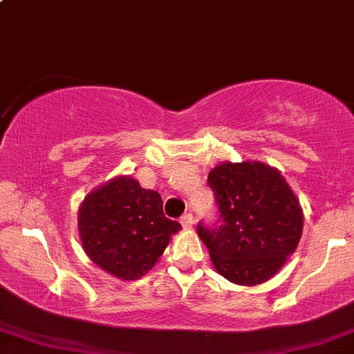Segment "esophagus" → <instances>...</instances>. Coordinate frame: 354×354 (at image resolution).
<instances>
[{"instance_id":"34e87169","label":"esophagus","mask_w":354,"mask_h":354,"mask_svg":"<svg viewBox=\"0 0 354 354\" xmlns=\"http://www.w3.org/2000/svg\"><path fill=\"white\" fill-rule=\"evenodd\" d=\"M192 221H194V219H192L191 212H187V214H184V216H182V218H180V224H182V226H184V227H191V226H192Z\"/></svg>"}]
</instances>
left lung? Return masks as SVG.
Returning <instances> with one entry per match:
<instances>
[{"label":"left lung","instance_id":"1","mask_svg":"<svg viewBox=\"0 0 354 354\" xmlns=\"http://www.w3.org/2000/svg\"><path fill=\"white\" fill-rule=\"evenodd\" d=\"M219 219L197 224L214 268L236 285L272 279L295 252L304 216L282 174L261 162H223L209 172Z\"/></svg>","mask_w":354,"mask_h":354}]
</instances>
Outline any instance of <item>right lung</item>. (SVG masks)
<instances>
[{"instance_id":"obj_1","label":"right lung","mask_w":354,"mask_h":354,"mask_svg":"<svg viewBox=\"0 0 354 354\" xmlns=\"http://www.w3.org/2000/svg\"><path fill=\"white\" fill-rule=\"evenodd\" d=\"M87 257L121 280H136L155 267L180 224L163 214L157 191L120 176L87 194L77 214Z\"/></svg>"}]
</instances>
